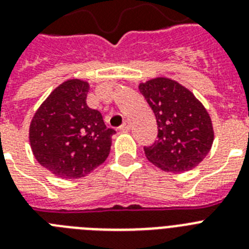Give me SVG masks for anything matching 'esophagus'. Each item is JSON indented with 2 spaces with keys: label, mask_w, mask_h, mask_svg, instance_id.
<instances>
[{
  "label": "esophagus",
  "mask_w": 249,
  "mask_h": 249,
  "mask_svg": "<svg viewBox=\"0 0 249 249\" xmlns=\"http://www.w3.org/2000/svg\"><path fill=\"white\" fill-rule=\"evenodd\" d=\"M120 129L122 131V132H128L129 129H131V123H129L128 121H126V122L123 123L122 126L120 127Z\"/></svg>",
  "instance_id": "34e87169"
}]
</instances>
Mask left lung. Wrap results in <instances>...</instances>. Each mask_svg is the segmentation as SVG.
I'll return each instance as SVG.
<instances>
[{
	"instance_id": "obj_1",
	"label": "left lung",
	"mask_w": 249,
	"mask_h": 249,
	"mask_svg": "<svg viewBox=\"0 0 249 249\" xmlns=\"http://www.w3.org/2000/svg\"><path fill=\"white\" fill-rule=\"evenodd\" d=\"M156 117L159 140L145 147L147 160L167 173L194 169L209 154L214 129L208 110L176 80L157 76L139 86Z\"/></svg>"
}]
</instances>
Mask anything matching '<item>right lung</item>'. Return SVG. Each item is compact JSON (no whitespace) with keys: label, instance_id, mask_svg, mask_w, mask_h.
<instances>
[{"label":"right lung","instance_id":"add662e5","mask_svg":"<svg viewBox=\"0 0 249 249\" xmlns=\"http://www.w3.org/2000/svg\"><path fill=\"white\" fill-rule=\"evenodd\" d=\"M89 83L69 79L50 93L34 114L31 150L41 166L63 179H79L107 160L116 131L87 106Z\"/></svg>","mask_w":249,"mask_h":249}]
</instances>
